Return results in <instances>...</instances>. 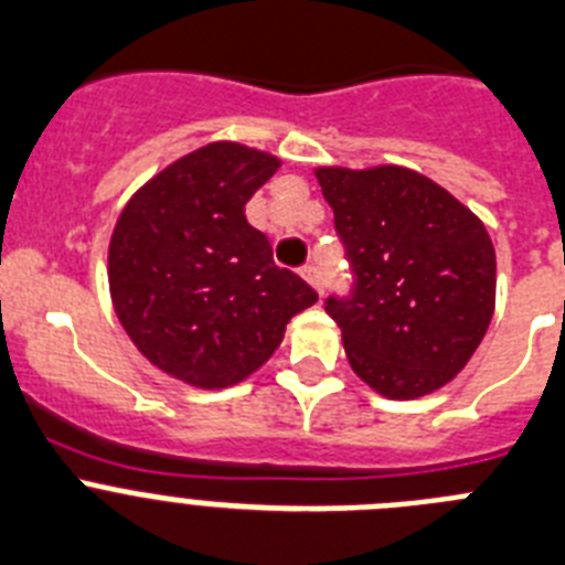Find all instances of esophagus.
<instances>
[{"instance_id":"1","label":"esophagus","mask_w":565,"mask_h":565,"mask_svg":"<svg viewBox=\"0 0 565 565\" xmlns=\"http://www.w3.org/2000/svg\"><path fill=\"white\" fill-rule=\"evenodd\" d=\"M301 276H303V281H307L309 287L315 289V292L323 295V278H320V270H318V267H303Z\"/></svg>"}]
</instances>
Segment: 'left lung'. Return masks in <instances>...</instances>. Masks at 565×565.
I'll use <instances>...</instances> for the list:
<instances>
[{"label":"left lung","instance_id":"1","mask_svg":"<svg viewBox=\"0 0 565 565\" xmlns=\"http://www.w3.org/2000/svg\"><path fill=\"white\" fill-rule=\"evenodd\" d=\"M354 270L329 298L352 371L388 399H419L459 374L495 312V247L447 188L405 166H318Z\"/></svg>","mask_w":565,"mask_h":565}]
</instances>
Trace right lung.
I'll return each instance as SVG.
<instances>
[{"label": "right lung", "mask_w": 565, "mask_h": 565, "mask_svg": "<svg viewBox=\"0 0 565 565\" xmlns=\"http://www.w3.org/2000/svg\"><path fill=\"white\" fill-rule=\"evenodd\" d=\"M281 157L213 140L137 188L109 238L111 307L154 369L216 391L256 374L287 323L318 301L278 270L245 205Z\"/></svg>", "instance_id": "1"}]
</instances>
